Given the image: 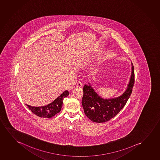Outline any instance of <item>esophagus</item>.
<instances>
[{
    "instance_id": "obj_1",
    "label": "esophagus",
    "mask_w": 160,
    "mask_h": 160,
    "mask_svg": "<svg viewBox=\"0 0 160 160\" xmlns=\"http://www.w3.org/2000/svg\"><path fill=\"white\" fill-rule=\"evenodd\" d=\"M76 86H77V88H81V87L82 86V84L81 82L78 81V82H77V83H76Z\"/></svg>"
}]
</instances>
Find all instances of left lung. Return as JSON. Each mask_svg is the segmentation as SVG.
Returning a JSON list of instances; mask_svg holds the SVG:
<instances>
[{"instance_id": "left-lung-1", "label": "left lung", "mask_w": 160, "mask_h": 160, "mask_svg": "<svg viewBox=\"0 0 160 160\" xmlns=\"http://www.w3.org/2000/svg\"><path fill=\"white\" fill-rule=\"evenodd\" d=\"M133 65V64H132ZM134 83V66L128 88L122 96L115 98H102L90 85L83 86L82 105L86 116L94 122H105L116 116L130 97Z\"/></svg>"}]
</instances>
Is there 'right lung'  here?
Listing matches in <instances>:
<instances>
[{"instance_id": "obj_1", "label": "right lung", "mask_w": 160, "mask_h": 160, "mask_svg": "<svg viewBox=\"0 0 160 160\" xmlns=\"http://www.w3.org/2000/svg\"><path fill=\"white\" fill-rule=\"evenodd\" d=\"M69 94V92L67 90L65 91L58 97H57L55 101H53L52 103L44 107H36L27 105L29 109L31 110L33 114H35L38 116H39L40 118H50L60 112L64 98L68 96Z\"/></svg>"}]
</instances>
